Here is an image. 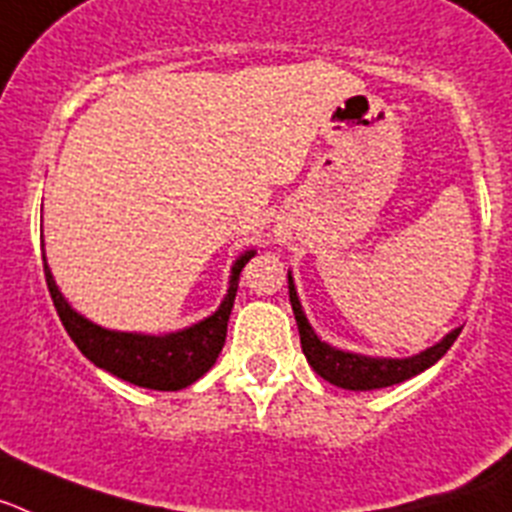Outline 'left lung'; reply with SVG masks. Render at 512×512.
<instances>
[{
	"instance_id": "8db88e82",
	"label": "left lung",
	"mask_w": 512,
	"mask_h": 512,
	"mask_svg": "<svg viewBox=\"0 0 512 512\" xmlns=\"http://www.w3.org/2000/svg\"><path fill=\"white\" fill-rule=\"evenodd\" d=\"M288 299H291L293 317H296V324H299L301 350H304L309 366L324 381H330V384L350 391L384 389V386H394L412 379V376H417V373H422L425 368L441 361L461 332V327L448 332L441 342H435L433 348L422 350V353L412 355V358H371V355L345 353V350H337L332 345H327V342L319 340L317 332L311 330L304 309H301V301L296 296L291 273H288Z\"/></svg>"
}]
</instances>
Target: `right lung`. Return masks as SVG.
Segmentation results:
<instances>
[{
    "label": "right lung",
    "instance_id": "1",
    "mask_svg": "<svg viewBox=\"0 0 512 512\" xmlns=\"http://www.w3.org/2000/svg\"><path fill=\"white\" fill-rule=\"evenodd\" d=\"M252 257H255V250L244 252L231 265L229 291L211 317L180 332H170V335L105 330V327L84 319L79 311L71 309L69 301L61 296L59 286L53 281L46 255H43V270H46L48 291H51L53 306L59 311L61 324L87 361H92L102 371L113 373L118 379L128 381V384L157 391H177L201 379L219 358L226 342L231 306H234V296H237L239 288V273Z\"/></svg>",
    "mask_w": 512,
    "mask_h": 512
}]
</instances>
